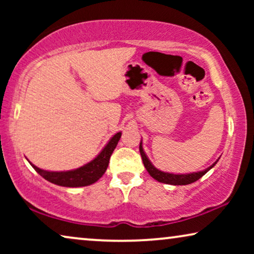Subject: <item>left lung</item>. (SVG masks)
<instances>
[{
  "label": "left lung",
  "mask_w": 254,
  "mask_h": 254,
  "mask_svg": "<svg viewBox=\"0 0 254 254\" xmlns=\"http://www.w3.org/2000/svg\"><path fill=\"white\" fill-rule=\"evenodd\" d=\"M140 152H141L142 161H143L144 168L147 169L149 175H150L154 179L157 180V182L169 184V185H189V184L196 182V180H199L201 177H203L204 175H206V173L209 171L211 168H214L215 164L218 162V159H220L218 158L213 165H210L209 168L203 170V171L186 173V175H175V173L163 172V171H161V170L156 169L155 166L152 165V163L149 161V158L147 157V155H145V152L143 150V147H142V141L140 142Z\"/></svg>",
  "instance_id": "obj_1"
}]
</instances>
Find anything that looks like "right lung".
Returning <instances> with one entry per match:
<instances>
[{
    "instance_id": "right-lung-1",
    "label": "right lung",
    "mask_w": 254,
    "mask_h": 254,
    "mask_svg": "<svg viewBox=\"0 0 254 254\" xmlns=\"http://www.w3.org/2000/svg\"><path fill=\"white\" fill-rule=\"evenodd\" d=\"M120 137L121 131L113 135L103 150L91 162L78 169L69 170V171H46V170L37 168L32 163H30V164L43 178L48 180L50 183L55 184V185L64 187L89 186L96 183L99 178H102V176L105 173L107 166H109L111 155L116 149Z\"/></svg>"
}]
</instances>
